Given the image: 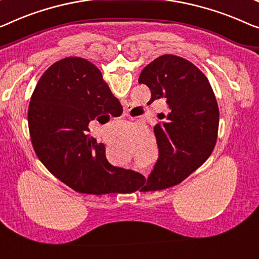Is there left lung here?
<instances>
[{
    "label": "left lung",
    "mask_w": 259,
    "mask_h": 259,
    "mask_svg": "<svg viewBox=\"0 0 259 259\" xmlns=\"http://www.w3.org/2000/svg\"><path fill=\"white\" fill-rule=\"evenodd\" d=\"M138 82L151 91V100L165 99L168 113L154 125L159 157L151 175L142 176L137 190L160 191L172 187L208 159L219 130V106L209 81L184 58L164 55L143 69ZM136 190V191H137Z\"/></svg>",
    "instance_id": "left-lung-1"
}]
</instances>
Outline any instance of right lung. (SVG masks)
<instances>
[{"label":"right lung","mask_w":259,"mask_h":259,"mask_svg":"<svg viewBox=\"0 0 259 259\" xmlns=\"http://www.w3.org/2000/svg\"><path fill=\"white\" fill-rule=\"evenodd\" d=\"M122 110L94 64L79 57L57 61L40 76L30 100L28 123L34 152L75 192L136 191L142 175L109 164L105 145L87 135L91 121L117 116Z\"/></svg>","instance_id":"add662e5"}]
</instances>
